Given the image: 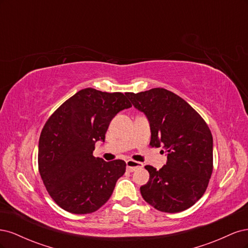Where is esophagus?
<instances>
[{"mask_svg": "<svg viewBox=\"0 0 248 248\" xmlns=\"http://www.w3.org/2000/svg\"><path fill=\"white\" fill-rule=\"evenodd\" d=\"M144 167V164L139 161H134V160H127L126 161V169L128 171H134L137 170L138 169H140Z\"/></svg>", "mask_w": 248, "mask_h": 248, "instance_id": "34e87169", "label": "esophagus"}]
</instances>
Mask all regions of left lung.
<instances>
[{
  "label": "left lung",
  "instance_id": "left-lung-1",
  "mask_svg": "<svg viewBox=\"0 0 248 248\" xmlns=\"http://www.w3.org/2000/svg\"><path fill=\"white\" fill-rule=\"evenodd\" d=\"M134 108L145 112L152 148L168 155L159 170L146 166L150 178L141 197L156 210L177 213L204 196L213 170V139L205 120L181 97L163 88L126 93Z\"/></svg>",
  "mask_w": 248,
  "mask_h": 248
}]
</instances>
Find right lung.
Here are the masks:
<instances>
[{
  "instance_id": "right-lung-1",
  "label": "right lung",
  "mask_w": 248,
  "mask_h": 248,
  "mask_svg": "<svg viewBox=\"0 0 248 248\" xmlns=\"http://www.w3.org/2000/svg\"><path fill=\"white\" fill-rule=\"evenodd\" d=\"M129 108L123 93L87 88L61 104L44 124L38 169L50 198L65 211L92 213L110 198L126 163L107 162L93 151L95 142L106 139L111 119Z\"/></svg>"
}]
</instances>
